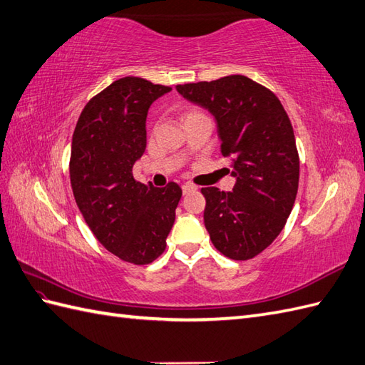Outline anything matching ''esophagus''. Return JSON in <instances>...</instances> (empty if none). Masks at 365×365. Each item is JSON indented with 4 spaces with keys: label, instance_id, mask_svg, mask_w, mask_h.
<instances>
[{
    "label": "esophagus",
    "instance_id": "1",
    "mask_svg": "<svg viewBox=\"0 0 365 365\" xmlns=\"http://www.w3.org/2000/svg\"><path fill=\"white\" fill-rule=\"evenodd\" d=\"M197 188L194 185H191V183H185L183 186H182V191H183V194H188V192H192V191H196Z\"/></svg>",
    "mask_w": 365,
    "mask_h": 365
}]
</instances>
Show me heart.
<instances>
[{
    "instance_id": "1",
    "label": "heart",
    "mask_w": 365,
    "mask_h": 365,
    "mask_svg": "<svg viewBox=\"0 0 365 365\" xmlns=\"http://www.w3.org/2000/svg\"><path fill=\"white\" fill-rule=\"evenodd\" d=\"M199 112H186L185 115H183V120H185V118H188V116H192V115H197Z\"/></svg>"
}]
</instances>
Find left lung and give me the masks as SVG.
<instances>
[{"mask_svg": "<svg viewBox=\"0 0 365 365\" xmlns=\"http://www.w3.org/2000/svg\"><path fill=\"white\" fill-rule=\"evenodd\" d=\"M175 88L215 116L222 155L233 162L230 192L202 188L210 240L232 259L257 257L282 233L297 196L300 162L289 116L272 91L241 74Z\"/></svg>", "mask_w": 365, "mask_h": 365, "instance_id": "8db88e82", "label": "left lung"}]
</instances>
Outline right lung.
Returning a JSON list of instances; mask_svg holds the SVG:
<instances>
[{
	"instance_id": "obj_1",
	"label": "right lung",
	"mask_w": 365,
	"mask_h": 365,
	"mask_svg": "<svg viewBox=\"0 0 365 365\" xmlns=\"http://www.w3.org/2000/svg\"><path fill=\"white\" fill-rule=\"evenodd\" d=\"M171 91L141 78H123L88 101L76 124L70 179L76 203L96 240L132 264H149L166 249L182 197L171 182L154 188L133 179L146 150L150 104Z\"/></svg>"
}]
</instances>
